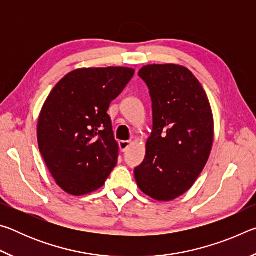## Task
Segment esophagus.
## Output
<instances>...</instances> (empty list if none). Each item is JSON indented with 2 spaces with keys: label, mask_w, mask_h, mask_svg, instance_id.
<instances>
[{
  "label": "esophagus",
  "mask_w": 256,
  "mask_h": 256,
  "mask_svg": "<svg viewBox=\"0 0 256 256\" xmlns=\"http://www.w3.org/2000/svg\"><path fill=\"white\" fill-rule=\"evenodd\" d=\"M118 146H120V151H125L130 146H131V142H130V141H120Z\"/></svg>",
  "instance_id": "esophagus-1"
}]
</instances>
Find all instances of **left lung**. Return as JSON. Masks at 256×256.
Returning <instances> with one entry per match:
<instances>
[{
  "label": "left lung",
  "instance_id": "left-lung-1",
  "mask_svg": "<svg viewBox=\"0 0 256 256\" xmlns=\"http://www.w3.org/2000/svg\"><path fill=\"white\" fill-rule=\"evenodd\" d=\"M138 76L149 88L154 126L134 176L146 196L172 201L192 188L206 167L214 144V115L204 89L188 68L149 64Z\"/></svg>",
  "mask_w": 256,
  "mask_h": 256
}]
</instances>
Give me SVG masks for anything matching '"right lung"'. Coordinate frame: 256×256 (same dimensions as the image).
I'll list each match as a JSON object with an SVG mask.
<instances>
[{
    "instance_id": "obj_1",
    "label": "right lung",
    "mask_w": 256,
    "mask_h": 256,
    "mask_svg": "<svg viewBox=\"0 0 256 256\" xmlns=\"http://www.w3.org/2000/svg\"><path fill=\"white\" fill-rule=\"evenodd\" d=\"M134 72L124 66L76 68L46 98L38 118V146L64 192L80 196L100 188L118 164L107 110Z\"/></svg>"
}]
</instances>
